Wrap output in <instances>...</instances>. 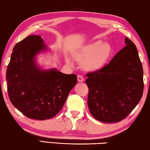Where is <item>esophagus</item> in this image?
<instances>
[{
    "label": "esophagus",
    "mask_w": 150,
    "mask_h": 150,
    "mask_svg": "<svg viewBox=\"0 0 150 150\" xmlns=\"http://www.w3.org/2000/svg\"><path fill=\"white\" fill-rule=\"evenodd\" d=\"M77 80L79 82H83L84 81V78H83L81 75H77Z\"/></svg>",
    "instance_id": "esophagus-1"
}]
</instances>
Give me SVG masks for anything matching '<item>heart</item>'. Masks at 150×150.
I'll return each instance as SVG.
<instances>
[{"instance_id":"b5f03b06","label":"heart","mask_w":150,"mask_h":150,"mask_svg":"<svg viewBox=\"0 0 150 150\" xmlns=\"http://www.w3.org/2000/svg\"><path fill=\"white\" fill-rule=\"evenodd\" d=\"M112 53V47L107 42L99 41L84 45L74 55L81 62V67L88 71H96L105 67ZM67 62L69 61L67 60Z\"/></svg>"}]
</instances>
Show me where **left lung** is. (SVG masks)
I'll return each mask as SVG.
<instances>
[{"label":"left lung","mask_w":150,"mask_h":150,"mask_svg":"<svg viewBox=\"0 0 150 150\" xmlns=\"http://www.w3.org/2000/svg\"><path fill=\"white\" fill-rule=\"evenodd\" d=\"M125 42L126 46L108 64L86 75L88 109L103 122H118L126 118L143 95L144 71L138 50L128 38Z\"/></svg>","instance_id":"obj_1"}]
</instances>
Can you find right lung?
Returning a JSON list of instances; mask_svg holds the SVG:
<instances>
[{
    "instance_id": "1",
    "label": "right lung",
    "mask_w": 150,
    "mask_h": 150,
    "mask_svg": "<svg viewBox=\"0 0 150 150\" xmlns=\"http://www.w3.org/2000/svg\"><path fill=\"white\" fill-rule=\"evenodd\" d=\"M40 35H29L15 45L6 70L10 100L26 117L44 120L62 110L69 93L77 84L75 74L55 69L41 71L35 55L45 48Z\"/></svg>"
}]
</instances>
